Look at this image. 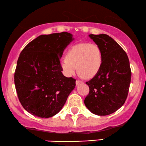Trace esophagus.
I'll return each mask as SVG.
<instances>
[{
  "label": "esophagus",
  "mask_w": 146,
  "mask_h": 146,
  "mask_svg": "<svg viewBox=\"0 0 146 146\" xmlns=\"http://www.w3.org/2000/svg\"><path fill=\"white\" fill-rule=\"evenodd\" d=\"M82 81H81V80H76V82H75L76 85H79L80 84H82Z\"/></svg>",
  "instance_id": "34e87169"
}]
</instances>
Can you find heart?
I'll return each mask as SVG.
<instances>
[{"mask_svg": "<svg viewBox=\"0 0 146 146\" xmlns=\"http://www.w3.org/2000/svg\"><path fill=\"white\" fill-rule=\"evenodd\" d=\"M103 61L101 48L95 43H80L68 49L60 61L65 75L71 77L78 69L81 76L93 78L100 71Z\"/></svg>", "mask_w": 146, "mask_h": 146, "instance_id": "heart-1", "label": "heart"}]
</instances>
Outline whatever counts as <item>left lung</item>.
<instances>
[{
	"mask_svg": "<svg viewBox=\"0 0 146 146\" xmlns=\"http://www.w3.org/2000/svg\"><path fill=\"white\" fill-rule=\"evenodd\" d=\"M102 51L103 61L100 71L86 84L89 93L85 106L100 116L110 115L120 108L128 96L131 70L126 53L117 42L106 34H90Z\"/></svg>",
	"mask_w": 146,
	"mask_h": 146,
	"instance_id": "left-lung-1",
	"label": "left lung"
}]
</instances>
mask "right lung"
I'll list each match as a JSON object with an SVG mask.
<instances>
[{"mask_svg":"<svg viewBox=\"0 0 146 146\" xmlns=\"http://www.w3.org/2000/svg\"><path fill=\"white\" fill-rule=\"evenodd\" d=\"M73 40V35L68 32L41 35L21 51L14 83L20 102L31 115L54 116L74 89L76 80L62 74L60 61Z\"/></svg>","mask_w":146,"mask_h":146,"instance_id":"add662e5","label":"right lung"}]
</instances>
